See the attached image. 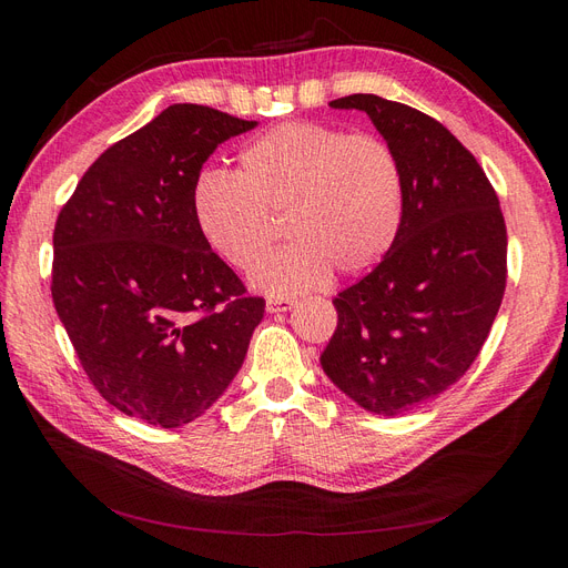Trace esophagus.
<instances>
[{"label":"esophagus","instance_id":"34e87169","mask_svg":"<svg viewBox=\"0 0 568 568\" xmlns=\"http://www.w3.org/2000/svg\"><path fill=\"white\" fill-rule=\"evenodd\" d=\"M265 307H267V313H286V311H291V307H294V301H288V298H267V303H265Z\"/></svg>","mask_w":568,"mask_h":568}]
</instances>
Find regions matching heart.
Listing matches in <instances>:
<instances>
[{"mask_svg": "<svg viewBox=\"0 0 568 568\" xmlns=\"http://www.w3.org/2000/svg\"><path fill=\"white\" fill-rule=\"evenodd\" d=\"M239 173L205 168L192 186L203 242L236 270H251L286 215L296 239L255 267L251 282L272 296H296L329 282L334 267L357 274L393 248L403 225L405 180L398 153L376 134H351L291 120L239 153Z\"/></svg>", "mask_w": 568, "mask_h": 568, "instance_id": "heart-1", "label": "heart"}]
</instances>
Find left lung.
Returning <instances> with one entry per match:
<instances>
[{
	"instance_id": "left-lung-1",
	"label": "left lung",
	"mask_w": 568,
	"mask_h": 568,
	"mask_svg": "<svg viewBox=\"0 0 568 568\" xmlns=\"http://www.w3.org/2000/svg\"><path fill=\"white\" fill-rule=\"evenodd\" d=\"M365 111L398 153L403 225L367 277L334 298L338 322L320 363L353 403L393 417L436 398L471 367L507 284V227L484 168L436 118L376 94Z\"/></svg>"
}]
</instances>
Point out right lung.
I'll list each match as a JSON object with an SVG mask.
<instances>
[{"mask_svg": "<svg viewBox=\"0 0 568 568\" xmlns=\"http://www.w3.org/2000/svg\"><path fill=\"white\" fill-rule=\"evenodd\" d=\"M255 125L168 106L101 153L59 213L51 298L84 374L128 417L194 422L244 365L265 301L203 242L192 186L217 144Z\"/></svg>", "mask_w": 568, "mask_h": 568, "instance_id": "add662e5", "label": "right lung"}]
</instances>
